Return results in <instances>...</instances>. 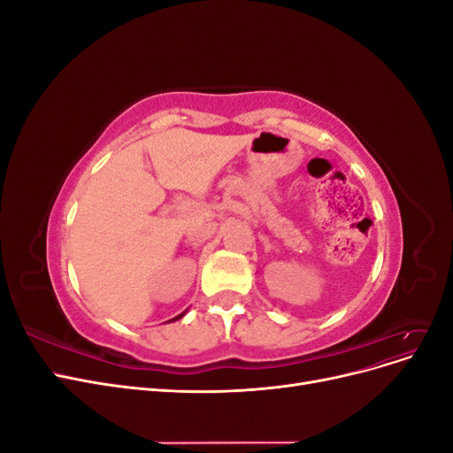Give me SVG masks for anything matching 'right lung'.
Returning a JSON list of instances; mask_svg holds the SVG:
<instances>
[{
    "label": "right lung",
    "mask_w": 453,
    "mask_h": 453,
    "mask_svg": "<svg viewBox=\"0 0 453 453\" xmlns=\"http://www.w3.org/2000/svg\"><path fill=\"white\" fill-rule=\"evenodd\" d=\"M183 315H185V311H183V313H180V315H177V318H173L172 321H175V319H181V318H183Z\"/></svg>",
    "instance_id": "add662e5"
}]
</instances>
